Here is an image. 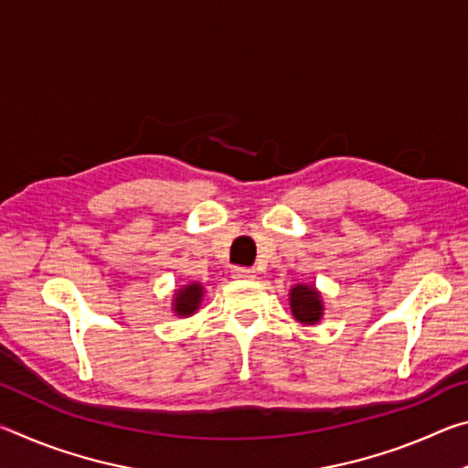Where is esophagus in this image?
<instances>
[{"instance_id":"esophagus-1","label":"esophagus","mask_w":468,"mask_h":468,"mask_svg":"<svg viewBox=\"0 0 468 468\" xmlns=\"http://www.w3.org/2000/svg\"><path fill=\"white\" fill-rule=\"evenodd\" d=\"M253 276H256V271H253V268H245V266H237V268H233V279H239V281H251Z\"/></svg>"}]
</instances>
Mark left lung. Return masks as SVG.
<instances>
[{
	"label": "left lung",
	"instance_id": "left-lung-1",
	"mask_svg": "<svg viewBox=\"0 0 468 468\" xmlns=\"http://www.w3.org/2000/svg\"><path fill=\"white\" fill-rule=\"evenodd\" d=\"M292 318L301 324H318L324 314L320 291L312 284H295L289 292Z\"/></svg>",
	"mask_w": 468,
	"mask_h": 468
}]
</instances>
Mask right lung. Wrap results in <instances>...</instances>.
<instances>
[{"label":"right lung","mask_w":468,"mask_h":468,"mask_svg":"<svg viewBox=\"0 0 468 468\" xmlns=\"http://www.w3.org/2000/svg\"><path fill=\"white\" fill-rule=\"evenodd\" d=\"M202 295L204 287L200 282H189L186 287L177 289L176 297H173V312L177 315H184V318L196 314L202 303Z\"/></svg>","instance_id":"add662e5"}]
</instances>
